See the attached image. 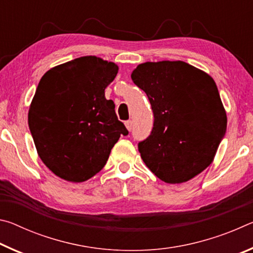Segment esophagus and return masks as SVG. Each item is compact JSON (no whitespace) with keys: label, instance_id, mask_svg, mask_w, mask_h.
Returning a JSON list of instances; mask_svg holds the SVG:
<instances>
[{"label":"esophagus","instance_id":"34e87169","mask_svg":"<svg viewBox=\"0 0 253 253\" xmlns=\"http://www.w3.org/2000/svg\"><path fill=\"white\" fill-rule=\"evenodd\" d=\"M125 126H126V128H127L128 130H131V128H132V122H131V121L125 122Z\"/></svg>","mask_w":253,"mask_h":253}]
</instances>
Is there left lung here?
Returning a JSON list of instances; mask_svg holds the SVG:
<instances>
[{"label": "left lung", "mask_w": 253, "mask_h": 253, "mask_svg": "<svg viewBox=\"0 0 253 253\" xmlns=\"http://www.w3.org/2000/svg\"><path fill=\"white\" fill-rule=\"evenodd\" d=\"M131 79L154 114L151 135L138 143L147 168L165 183L190 181L213 162L226 114L211 76L183 61L145 62Z\"/></svg>", "instance_id": "8db88e82"}]
</instances>
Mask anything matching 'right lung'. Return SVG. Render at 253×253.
<instances>
[{"label":"right lung","instance_id":"right-lung-1","mask_svg":"<svg viewBox=\"0 0 253 253\" xmlns=\"http://www.w3.org/2000/svg\"><path fill=\"white\" fill-rule=\"evenodd\" d=\"M118 67L95 55L80 57L46 71L29 109V128L41 161L69 182L100 172L114 145L128 130L105 89Z\"/></svg>","mask_w":253,"mask_h":253}]
</instances>
